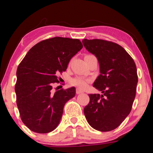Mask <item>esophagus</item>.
Listing matches in <instances>:
<instances>
[{
	"label": "esophagus",
	"instance_id": "1",
	"mask_svg": "<svg viewBox=\"0 0 153 153\" xmlns=\"http://www.w3.org/2000/svg\"><path fill=\"white\" fill-rule=\"evenodd\" d=\"M84 92L82 91V90H81L79 88H76V94H82V93H83Z\"/></svg>",
	"mask_w": 153,
	"mask_h": 153
}]
</instances>
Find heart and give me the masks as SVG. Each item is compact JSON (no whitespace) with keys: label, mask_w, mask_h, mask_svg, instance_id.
<instances>
[{"label":"heart","mask_w":153,"mask_h":153,"mask_svg":"<svg viewBox=\"0 0 153 153\" xmlns=\"http://www.w3.org/2000/svg\"><path fill=\"white\" fill-rule=\"evenodd\" d=\"M90 82H91V79L85 78L82 76H76L74 78L71 79V84L72 86L77 87L79 89H84L86 88Z\"/></svg>","instance_id":"heart-1"}]
</instances>
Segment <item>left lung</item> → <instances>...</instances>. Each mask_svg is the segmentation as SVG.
Here are the masks:
<instances>
[{
	"label": "left lung",
	"mask_w": 153,
	"mask_h": 153,
	"mask_svg": "<svg viewBox=\"0 0 153 153\" xmlns=\"http://www.w3.org/2000/svg\"><path fill=\"white\" fill-rule=\"evenodd\" d=\"M82 42L98 59L100 74L93 86L103 93L89 94L90 102L84 109L85 117L97 130H113L132 107L138 83L135 62L117 43L100 39H84Z\"/></svg>",
	"instance_id": "left-lung-1"
}]
</instances>
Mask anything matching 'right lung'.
<instances>
[{"label":"right lung","instance_id":"1","mask_svg":"<svg viewBox=\"0 0 153 153\" xmlns=\"http://www.w3.org/2000/svg\"><path fill=\"white\" fill-rule=\"evenodd\" d=\"M83 45L78 39L55 37L42 40L28 51L17 69L15 90L20 117L30 130L39 134L53 131L63 107L76 95L74 87L54 92L59 74Z\"/></svg>","mask_w":153,"mask_h":153}]
</instances>
